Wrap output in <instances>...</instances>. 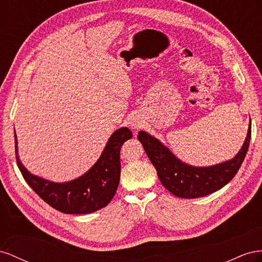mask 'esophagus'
<instances>
[{"instance_id":"34e87169","label":"esophagus","mask_w":262,"mask_h":262,"mask_svg":"<svg viewBox=\"0 0 262 262\" xmlns=\"http://www.w3.org/2000/svg\"><path fill=\"white\" fill-rule=\"evenodd\" d=\"M132 126L134 127V128H138V127H139V125L135 122V123H132Z\"/></svg>"}]
</instances>
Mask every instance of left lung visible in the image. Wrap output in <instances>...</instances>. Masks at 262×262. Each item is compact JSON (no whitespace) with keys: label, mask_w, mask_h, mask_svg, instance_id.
<instances>
[{"label":"left lung","mask_w":262,"mask_h":262,"mask_svg":"<svg viewBox=\"0 0 262 262\" xmlns=\"http://www.w3.org/2000/svg\"><path fill=\"white\" fill-rule=\"evenodd\" d=\"M250 138L249 125L245 143L233 159L211 167H192L179 160L166 146L148 133H138V139L155 166L162 185L173 195L183 199L205 196L225 186L241 168L248 151Z\"/></svg>","instance_id":"8db88e82"}]
</instances>
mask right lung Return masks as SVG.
Wrapping results in <instances>:
<instances>
[{"mask_svg":"<svg viewBox=\"0 0 262 262\" xmlns=\"http://www.w3.org/2000/svg\"><path fill=\"white\" fill-rule=\"evenodd\" d=\"M133 137L127 127L113 133L94 166L69 182L56 183L33 176L19 161L15 134V155L28 185L55 210L66 214H89L105 207L115 195L121 177V147Z\"/></svg>","mask_w":262,"mask_h":262,"instance_id":"right-lung-1","label":"right lung"}]
</instances>
